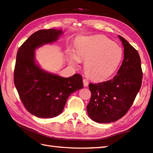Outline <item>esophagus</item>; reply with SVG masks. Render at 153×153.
<instances>
[{"instance_id":"obj_1","label":"esophagus","mask_w":153,"mask_h":153,"mask_svg":"<svg viewBox=\"0 0 153 153\" xmlns=\"http://www.w3.org/2000/svg\"><path fill=\"white\" fill-rule=\"evenodd\" d=\"M82 81H83V85L85 87H87L88 85H89V82H88L87 79H83V80H82Z\"/></svg>"}]
</instances>
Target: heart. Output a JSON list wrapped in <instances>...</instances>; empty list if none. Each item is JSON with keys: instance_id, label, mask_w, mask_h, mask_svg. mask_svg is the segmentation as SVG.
<instances>
[{"instance_id": "heart-1", "label": "heart", "mask_w": 153, "mask_h": 153, "mask_svg": "<svg viewBox=\"0 0 153 153\" xmlns=\"http://www.w3.org/2000/svg\"><path fill=\"white\" fill-rule=\"evenodd\" d=\"M76 53L71 54V61L78 64L85 60V71L93 80H102L113 73L122 57V50L119 45L107 37L101 36L85 37L76 46Z\"/></svg>"}]
</instances>
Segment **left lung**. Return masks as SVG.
<instances>
[{"label": "left lung", "mask_w": 153, "mask_h": 153, "mask_svg": "<svg viewBox=\"0 0 153 153\" xmlns=\"http://www.w3.org/2000/svg\"><path fill=\"white\" fill-rule=\"evenodd\" d=\"M124 48V58L120 69L108 81L89 83L91 97L87 106L90 118L97 123H110L122 117L129 110L140 89L143 79L138 51L118 36Z\"/></svg>", "instance_id": "left-lung-1"}]
</instances>
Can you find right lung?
<instances>
[{"label":"right lung","mask_w":153,"mask_h":153,"mask_svg":"<svg viewBox=\"0 0 153 153\" xmlns=\"http://www.w3.org/2000/svg\"><path fill=\"white\" fill-rule=\"evenodd\" d=\"M62 29L35 32L19 48L14 71V83L23 105L38 117L52 118L63 111L71 93L83 87L82 77L75 74L64 78L42 70L35 60V50L56 42Z\"/></svg>","instance_id":"1"}]
</instances>
